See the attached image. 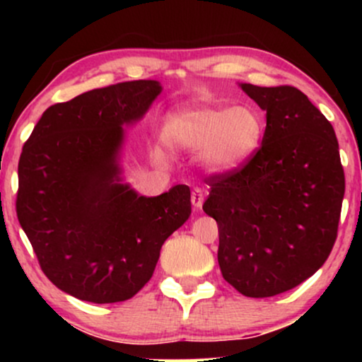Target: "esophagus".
I'll return each mask as SVG.
<instances>
[{
	"label": "esophagus",
	"instance_id": "34e87169",
	"mask_svg": "<svg viewBox=\"0 0 362 362\" xmlns=\"http://www.w3.org/2000/svg\"><path fill=\"white\" fill-rule=\"evenodd\" d=\"M190 201H192L195 209H201L202 202H204V190L195 187V189H192V194H190Z\"/></svg>",
	"mask_w": 362,
	"mask_h": 362
}]
</instances>
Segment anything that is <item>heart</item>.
<instances>
[{"label":"heart","instance_id":"obj_1","mask_svg":"<svg viewBox=\"0 0 362 362\" xmlns=\"http://www.w3.org/2000/svg\"><path fill=\"white\" fill-rule=\"evenodd\" d=\"M163 134L170 148L201 153L207 168L228 173L255 155L264 138V120L252 107H197L170 117Z\"/></svg>","mask_w":362,"mask_h":362}]
</instances>
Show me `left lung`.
<instances>
[{
	"label": "left lung",
	"instance_id": "8db88e82",
	"mask_svg": "<svg viewBox=\"0 0 362 362\" xmlns=\"http://www.w3.org/2000/svg\"><path fill=\"white\" fill-rule=\"evenodd\" d=\"M242 90L265 110L262 146L235 172L214 173L204 213L219 230L223 277L248 298L296 288L337 238L346 177L335 131L294 86Z\"/></svg>",
	"mask_w": 362,
	"mask_h": 362
}]
</instances>
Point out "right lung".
Segmentation results:
<instances>
[{
  "label": "right lung",
  "instance_id": "right-lung-1",
  "mask_svg": "<svg viewBox=\"0 0 362 362\" xmlns=\"http://www.w3.org/2000/svg\"><path fill=\"white\" fill-rule=\"evenodd\" d=\"M161 86L124 81L44 112L18 161L16 216L40 269L64 293L119 303L151 279L161 245L190 216V189L144 197L119 184L124 124L146 114Z\"/></svg>",
  "mask_w": 362,
  "mask_h": 362
}]
</instances>
